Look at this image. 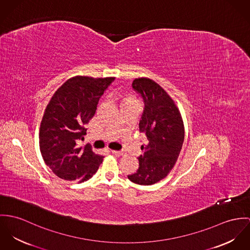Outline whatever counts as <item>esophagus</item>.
I'll use <instances>...</instances> for the list:
<instances>
[{
  "mask_svg": "<svg viewBox=\"0 0 250 250\" xmlns=\"http://www.w3.org/2000/svg\"><path fill=\"white\" fill-rule=\"evenodd\" d=\"M112 153L116 154V155H123L124 151L123 150H112Z\"/></svg>",
  "mask_w": 250,
  "mask_h": 250,
  "instance_id": "obj_1",
  "label": "esophagus"
}]
</instances>
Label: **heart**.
<instances>
[{
    "instance_id": "obj_1",
    "label": "heart",
    "mask_w": 250,
    "mask_h": 250,
    "mask_svg": "<svg viewBox=\"0 0 250 250\" xmlns=\"http://www.w3.org/2000/svg\"><path fill=\"white\" fill-rule=\"evenodd\" d=\"M129 102H133V100L130 99V98H127V99L125 100V103H129Z\"/></svg>"
}]
</instances>
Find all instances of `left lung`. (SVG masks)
Instances as JSON below:
<instances>
[{"instance_id":"8db88e82","label":"left lung","mask_w":250,"mask_h":250,"mask_svg":"<svg viewBox=\"0 0 250 250\" xmlns=\"http://www.w3.org/2000/svg\"><path fill=\"white\" fill-rule=\"evenodd\" d=\"M133 90L142 98L144 110L139 130L146 135L136 172L127 175L139 185H152L166 177L177 161L184 142L181 115L166 91L149 79H136Z\"/></svg>"}]
</instances>
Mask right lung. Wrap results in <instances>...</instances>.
<instances>
[{"instance_id": "add662e5", "label": "right lung", "mask_w": 250, "mask_h": 250, "mask_svg": "<svg viewBox=\"0 0 250 250\" xmlns=\"http://www.w3.org/2000/svg\"><path fill=\"white\" fill-rule=\"evenodd\" d=\"M115 78L75 77L62 84L44 113L39 134L41 154L46 165L65 180L90 179L103 163L90 145L80 146L100 99Z\"/></svg>"}]
</instances>
